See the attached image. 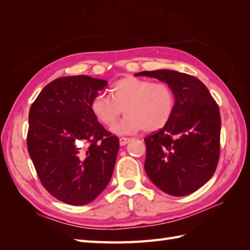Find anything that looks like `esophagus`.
I'll list each match as a JSON object with an SVG mask.
<instances>
[{
  "mask_svg": "<svg viewBox=\"0 0 250 250\" xmlns=\"http://www.w3.org/2000/svg\"><path fill=\"white\" fill-rule=\"evenodd\" d=\"M130 140H131L130 138H125V137H122V138H120V144H121L122 146H126V144L128 143Z\"/></svg>",
  "mask_w": 250,
  "mask_h": 250,
  "instance_id": "obj_1",
  "label": "esophagus"
}]
</instances>
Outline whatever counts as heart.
Here are the masks:
<instances>
[{
  "label": "heart",
  "instance_id": "heart-1",
  "mask_svg": "<svg viewBox=\"0 0 250 250\" xmlns=\"http://www.w3.org/2000/svg\"><path fill=\"white\" fill-rule=\"evenodd\" d=\"M110 95L96 94L91 102V111L101 123L110 126L124 109V119L111 128L118 135L141 129L157 130L168 123L174 111L173 91L165 82L128 76L111 85Z\"/></svg>",
  "mask_w": 250,
  "mask_h": 250
}]
</instances>
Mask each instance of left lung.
Masks as SVG:
<instances>
[{
    "mask_svg": "<svg viewBox=\"0 0 250 250\" xmlns=\"http://www.w3.org/2000/svg\"><path fill=\"white\" fill-rule=\"evenodd\" d=\"M166 82L175 106L162 129L147 136L144 169L160 190L187 196L202 187L217 168L221 120L218 104L198 78L175 70L141 71Z\"/></svg>",
    "mask_w": 250,
    "mask_h": 250,
    "instance_id": "left-lung-1",
    "label": "left lung"
}]
</instances>
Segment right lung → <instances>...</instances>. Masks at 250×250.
Returning <instances> with one entry per match:
<instances>
[{
	"label": "right lung",
	"mask_w": 250,
	"mask_h": 250,
	"mask_svg": "<svg viewBox=\"0 0 250 250\" xmlns=\"http://www.w3.org/2000/svg\"><path fill=\"white\" fill-rule=\"evenodd\" d=\"M106 80L61 77L42 88L29 113L27 151L42 186L58 200L84 205L107 187L120 148L91 102Z\"/></svg>",
	"instance_id": "add662e5"
}]
</instances>
